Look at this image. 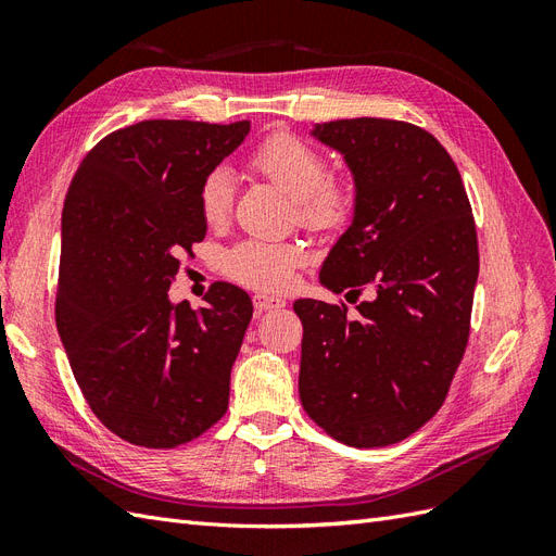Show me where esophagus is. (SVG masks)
Segmentation results:
<instances>
[{"mask_svg": "<svg viewBox=\"0 0 556 556\" xmlns=\"http://www.w3.org/2000/svg\"><path fill=\"white\" fill-rule=\"evenodd\" d=\"M252 306H255V313H264V311H278L285 306V301L271 294H255L252 296Z\"/></svg>", "mask_w": 556, "mask_h": 556, "instance_id": "1", "label": "esophagus"}]
</instances>
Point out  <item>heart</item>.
I'll return each instance as SVG.
<instances>
[{
  "instance_id": "b5f03b06",
  "label": "heart",
  "mask_w": 556,
  "mask_h": 556,
  "mask_svg": "<svg viewBox=\"0 0 556 556\" xmlns=\"http://www.w3.org/2000/svg\"><path fill=\"white\" fill-rule=\"evenodd\" d=\"M257 176L292 199L296 223L315 233L345 227L355 197L339 178L329 176V162L304 139L288 131L271 134L248 157ZM233 206L229 172L211 169L199 185V215L208 227H223ZM306 260L304 245L294 241H241L225 257V271L237 282L257 290H282L294 268Z\"/></svg>"
}]
</instances>
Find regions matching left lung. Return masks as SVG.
<instances>
[{
    "label": "left lung",
    "instance_id": "8db88e82",
    "mask_svg": "<svg viewBox=\"0 0 556 556\" xmlns=\"http://www.w3.org/2000/svg\"><path fill=\"white\" fill-rule=\"evenodd\" d=\"M355 174V220L319 280L343 301L296 299L301 406L331 439L384 447L439 413L470 333L478 233L457 164L427 129L387 117L315 127Z\"/></svg>",
    "mask_w": 556,
    "mask_h": 556
}]
</instances>
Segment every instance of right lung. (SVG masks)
Returning a JSON list of instances; mask_svg holds the SVG:
<instances>
[{
  "mask_svg": "<svg viewBox=\"0 0 556 556\" xmlns=\"http://www.w3.org/2000/svg\"><path fill=\"white\" fill-rule=\"evenodd\" d=\"M250 131L143 121L83 157L62 208L55 323L90 410L117 439L174 450L220 422L250 296L213 282L172 306L180 255L206 237L199 185Z\"/></svg>",
  "mask_w": 556,
  "mask_h": 556,
  "instance_id": "1",
  "label": "right lung"
}]
</instances>
